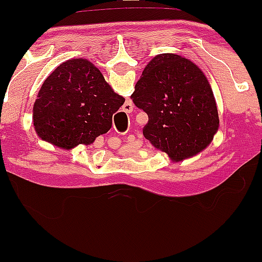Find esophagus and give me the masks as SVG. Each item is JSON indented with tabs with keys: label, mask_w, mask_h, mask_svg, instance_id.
<instances>
[{
	"label": "esophagus",
	"mask_w": 262,
	"mask_h": 262,
	"mask_svg": "<svg viewBox=\"0 0 262 262\" xmlns=\"http://www.w3.org/2000/svg\"><path fill=\"white\" fill-rule=\"evenodd\" d=\"M125 106L128 107V110H125V111H128V113H130L132 111H133V104H132V103H129V102H127V103H125Z\"/></svg>",
	"instance_id": "1"
}]
</instances>
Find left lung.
<instances>
[{"label":"left lung","mask_w":262,"mask_h":262,"mask_svg":"<svg viewBox=\"0 0 262 262\" xmlns=\"http://www.w3.org/2000/svg\"><path fill=\"white\" fill-rule=\"evenodd\" d=\"M148 114L144 137L173 161L198 154L219 125L217 104L208 80L188 59L156 55L144 69L130 96Z\"/></svg>","instance_id":"obj_1"}]
</instances>
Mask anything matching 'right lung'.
Returning <instances> with one entry per match:
<instances>
[{
    "label": "right lung",
    "instance_id": "obj_1",
    "mask_svg": "<svg viewBox=\"0 0 262 262\" xmlns=\"http://www.w3.org/2000/svg\"><path fill=\"white\" fill-rule=\"evenodd\" d=\"M123 103L89 60H68L41 85L33 108L34 128L41 139L62 149L89 145L110 130Z\"/></svg>",
    "mask_w": 262,
    "mask_h": 262
}]
</instances>
